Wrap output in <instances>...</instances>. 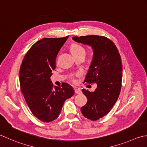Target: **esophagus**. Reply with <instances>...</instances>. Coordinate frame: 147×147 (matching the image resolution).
I'll list each match as a JSON object with an SVG mask.
<instances>
[{
    "label": "esophagus",
    "mask_w": 147,
    "mask_h": 147,
    "mask_svg": "<svg viewBox=\"0 0 147 147\" xmlns=\"http://www.w3.org/2000/svg\"><path fill=\"white\" fill-rule=\"evenodd\" d=\"M74 90H75V92H76V94H80V93H81V92H82L81 90H80V89L76 88V89H74Z\"/></svg>",
    "instance_id": "1"
}]
</instances>
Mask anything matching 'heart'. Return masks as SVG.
Returning <instances> with one entry per match:
<instances>
[{"label": "heart", "instance_id": "heart-1", "mask_svg": "<svg viewBox=\"0 0 147 147\" xmlns=\"http://www.w3.org/2000/svg\"><path fill=\"white\" fill-rule=\"evenodd\" d=\"M71 53L74 55H77V54H80V53H85L86 54V50L82 46H80L79 44H74L71 47ZM75 82V80H74Z\"/></svg>", "mask_w": 147, "mask_h": 147}]
</instances>
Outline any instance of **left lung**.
<instances>
[{"label": "left lung", "mask_w": 147, "mask_h": 147, "mask_svg": "<svg viewBox=\"0 0 147 147\" xmlns=\"http://www.w3.org/2000/svg\"><path fill=\"white\" fill-rule=\"evenodd\" d=\"M72 39L91 47L93 52L84 82H95L97 88L92 92L82 89L88 100L80 110L85 117L96 121L110 111L119 98L122 77L121 56L114 43L103 36L74 37Z\"/></svg>", "instance_id": "left-lung-1"}]
</instances>
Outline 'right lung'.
<instances>
[{"mask_svg": "<svg viewBox=\"0 0 147 147\" xmlns=\"http://www.w3.org/2000/svg\"><path fill=\"white\" fill-rule=\"evenodd\" d=\"M68 38H44L37 41L20 67L21 91L32 113L44 122L58 118L65 101L74 94L68 84L54 88L50 79L56 68L57 55Z\"/></svg>", "mask_w": 147, "mask_h": 147, "instance_id": "obj_1", "label": "right lung"}]
</instances>
